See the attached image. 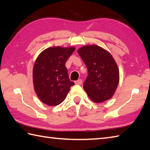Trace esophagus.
I'll use <instances>...</instances> for the list:
<instances>
[{
  "label": "esophagus",
  "instance_id": "1",
  "mask_svg": "<svg viewBox=\"0 0 150 150\" xmlns=\"http://www.w3.org/2000/svg\"><path fill=\"white\" fill-rule=\"evenodd\" d=\"M75 84H78V85H81L82 84V81L81 80V79H79V80H77L75 81Z\"/></svg>",
  "mask_w": 150,
  "mask_h": 150
}]
</instances>
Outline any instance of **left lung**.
<instances>
[{"mask_svg": "<svg viewBox=\"0 0 150 150\" xmlns=\"http://www.w3.org/2000/svg\"><path fill=\"white\" fill-rule=\"evenodd\" d=\"M77 52L88 68L83 88L91 100L103 103L113 97L119 82V70L110 52L97 45H86Z\"/></svg>", "mask_w": 150, "mask_h": 150, "instance_id": "left-lung-1", "label": "left lung"}]
</instances>
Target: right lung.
Returning <instances> with one entry per match:
<instances>
[{
  "instance_id": "obj_1",
  "label": "right lung",
  "mask_w": 150,
  "mask_h": 150,
  "mask_svg": "<svg viewBox=\"0 0 150 150\" xmlns=\"http://www.w3.org/2000/svg\"><path fill=\"white\" fill-rule=\"evenodd\" d=\"M75 50L71 46L48 47L37 57L33 68V82L37 97L44 104L50 106L60 104L75 84L70 81L65 66Z\"/></svg>"
}]
</instances>
